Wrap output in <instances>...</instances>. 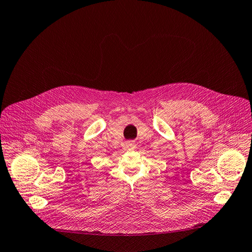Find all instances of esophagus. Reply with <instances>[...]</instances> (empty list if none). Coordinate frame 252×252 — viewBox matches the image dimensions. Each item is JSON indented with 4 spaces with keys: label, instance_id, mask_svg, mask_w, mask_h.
<instances>
[{
    "label": "esophagus",
    "instance_id": "esophagus-1",
    "mask_svg": "<svg viewBox=\"0 0 252 252\" xmlns=\"http://www.w3.org/2000/svg\"><path fill=\"white\" fill-rule=\"evenodd\" d=\"M128 148H129V149H132V150H133V149L135 148V144H134L133 142H129V143H128Z\"/></svg>",
    "mask_w": 252,
    "mask_h": 252
}]
</instances>
